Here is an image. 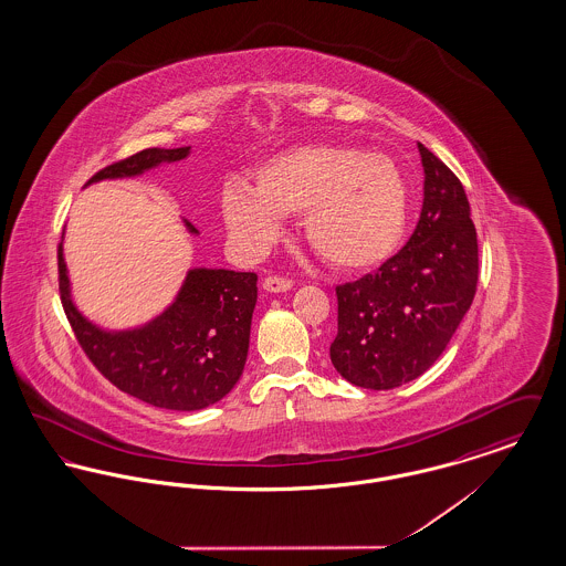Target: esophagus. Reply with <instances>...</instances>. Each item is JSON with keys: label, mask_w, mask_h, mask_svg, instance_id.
<instances>
[{"label": "esophagus", "mask_w": 566, "mask_h": 566, "mask_svg": "<svg viewBox=\"0 0 566 566\" xmlns=\"http://www.w3.org/2000/svg\"><path fill=\"white\" fill-rule=\"evenodd\" d=\"M293 289V280L286 275H268L263 280V291L268 293H286Z\"/></svg>", "instance_id": "34e87169"}]
</instances>
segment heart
Listing matches in <instances>:
<instances>
[{"instance_id": "obj_1", "label": "heart", "mask_w": 566, "mask_h": 566, "mask_svg": "<svg viewBox=\"0 0 566 566\" xmlns=\"http://www.w3.org/2000/svg\"><path fill=\"white\" fill-rule=\"evenodd\" d=\"M407 185L397 163L344 144H303L261 163L252 189L222 192L229 231L263 250L280 233L284 214H303V233L328 265L365 271L384 263L407 224Z\"/></svg>"}]
</instances>
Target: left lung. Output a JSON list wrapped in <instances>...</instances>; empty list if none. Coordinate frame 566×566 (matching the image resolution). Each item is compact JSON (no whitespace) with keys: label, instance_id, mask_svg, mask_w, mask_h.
<instances>
[{"label":"left lung","instance_id":"obj_1","mask_svg":"<svg viewBox=\"0 0 566 566\" xmlns=\"http://www.w3.org/2000/svg\"><path fill=\"white\" fill-rule=\"evenodd\" d=\"M418 150L424 201L409 242L379 270L335 289L331 363L360 388L390 390L422 376L478 291V231L464 187L424 144Z\"/></svg>","mask_w":566,"mask_h":566}]
</instances>
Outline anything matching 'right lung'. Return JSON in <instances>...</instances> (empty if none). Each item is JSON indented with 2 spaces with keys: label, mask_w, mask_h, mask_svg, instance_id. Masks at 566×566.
<instances>
[{
  "label": "right lung",
  "mask_w": 566,
  "mask_h": 566,
  "mask_svg": "<svg viewBox=\"0 0 566 566\" xmlns=\"http://www.w3.org/2000/svg\"><path fill=\"white\" fill-rule=\"evenodd\" d=\"M187 148H146L109 163L86 185L137 176L163 161H180ZM190 233L197 229L187 222ZM61 305L86 358L118 390L144 403L195 411L220 401L240 379L256 305V273L192 270L176 303L155 323L104 333L86 323L70 298L63 250H56Z\"/></svg>",
  "instance_id": "1"
}]
</instances>
